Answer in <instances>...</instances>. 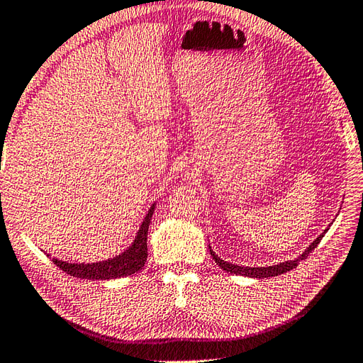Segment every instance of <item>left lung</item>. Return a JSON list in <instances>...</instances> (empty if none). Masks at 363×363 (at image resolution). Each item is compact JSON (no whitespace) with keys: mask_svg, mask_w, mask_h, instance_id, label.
<instances>
[{"mask_svg":"<svg viewBox=\"0 0 363 363\" xmlns=\"http://www.w3.org/2000/svg\"><path fill=\"white\" fill-rule=\"evenodd\" d=\"M331 225V224H330ZM330 230V227H326V229L323 230V233H320L318 237L309 244V247L303 252V254L300 255V257H297V258H294V259H288V261H283V263H278V264H274V266H267V267H247V266H238V264H232V263H227V261H224V259H221L220 257H218L215 252L212 250V247H210V244H208V249H210V255L213 257V259H215V263L220 266L223 271H225V272H230V274H235V275H244V277H250V278H269V277H277V275H281V274H284V272H288V271H291V269H294V267H297L298 266V263L301 259H305L311 252H313L315 247H317V244L320 242V240H322L323 237H325V233Z\"/></svg>","mask_w":363,"mask_h":363,"instance_id":"1","label":"left lung"}]
</instances>
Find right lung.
Listing matches in <instances>:
<instances>
[{
  "mask_svg": "<svg viewBox=\"0 0 363 363\" xmlns=\"http://www.w3.org/2000/svg\"><path fill=\"white\" fill-rule=\"evenodd\" d=\"M155 207L156 202L150 207L147 216L143 218L131 246L123 250L121 255H116L105 261H97V263H67V261L52 258L54 264H57L66 274L77 278H86V280H114V278H122L139 272L145 264L148 255L147 235Z\"/></svg>",
  "mask_w": 363,
  "mask_h": 363,
  "instance_id": "add662e5",
  "label": "right lung"
}]
</instances>
